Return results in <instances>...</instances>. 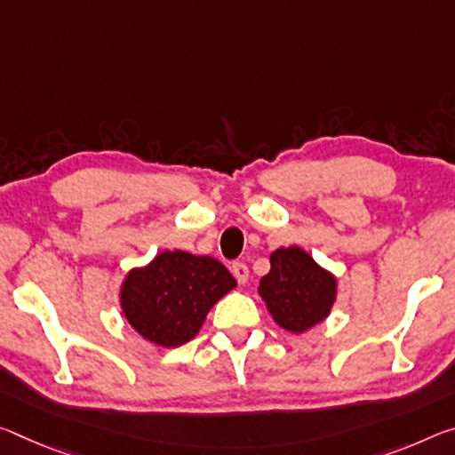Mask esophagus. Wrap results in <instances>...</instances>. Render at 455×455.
Listing matches in <instances>:
<instances>
[{
  "mask_svg": "<svg viewBox=\"0 0 455 455\" xmlns=\"http://www.w3.org/2000/svg\"><path fill=\"white\" fill-rule=\"evenodd\" d=\"M230 271H233V275L236 277V281H239V283H247L249 267L244 265L243 261H235L233 265H230Z\"/></svg>",
  "mask_w": 455,
  "mask_h": 455,
  "instance_id": "1",
  "label": "esophagus"
}]
</instances>
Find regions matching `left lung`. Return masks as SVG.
Returning <instances> with one entry per match:
<instances>
[{
    "mask_svg": "<svg viewBox=\"0 0 455 455\" xmlns=\"http://www.w3.org/2000/svg\"><path fill=\"white\" fill-rule=\"evenodd\" d=\"M271 271L261 277L259 295L281 328L304 331L330 314L336 279L304 249L287 247L271 253Z\"/></svg>",
    "mask_w": 455,
    "mask_h": 455,
    "instance_id": "1",
    "label": "left lung"
}]
</instances>
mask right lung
<instances>
[{"label":"right lung","instance_id":"right-lung-1","mask_svg":"<svg viewBox=\"0 0 455 455\" xmlns=\"http://www.w3.org/2000/svg\"><path fill=\"white\" fill-rule=\"evenodd\" d=\"M236 285L212 257L164 251L129 273L121 306L129 323L149 342L174 348L198 334L208 309Z\"/></svg>","mask_w":455,"mask_h":455}]
</instances>
